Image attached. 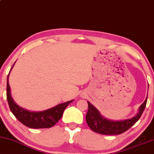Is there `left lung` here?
<instances>
[{
  "mask_svg": "<svg viewBox=\"0 0 154 154\" xmlns=\"http://www.w3.org/2000/svg\"><path fill=\"white\" fill-rule=\"evenodd\" d=\"M147 97L145 102L139 107L138 113L130 119L120 121L110 120L104 118L99 111L93 105L87 101L88 112L86 115V121L91 130L96 133L105 135L121 134L128 130L139 120L146 107Z\"/></svg>",
  "mask_w": 154,
  "mask_h": 154,
  "instance_id": "left-lung-1",
  "label": "left lung"
}]
</instances>
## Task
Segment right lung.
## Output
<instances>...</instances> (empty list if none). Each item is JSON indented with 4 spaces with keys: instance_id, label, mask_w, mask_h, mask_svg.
Here are the masks:
<instances>
[{
    "instance_id": "obj_1",
    "label": "right lung",
    "mask_w": 154,
    "mask_h": 154,
    "mask_svg": "<svg viewBox=\"0 0 154 154\" xmlns=\"http://www.w3.org/2000/svg\"><path fill=\"white\" fill-rule=\"evenodd\" d=\"M14 64L11 70L12 69ZM9 73L7 79V99H8L9 107L15 117L26 127L33 129L49 128L53 127L62 117L65 108L74 100H72L66 103L59 104L56 107L42 112H31L25 109L24 108L18 106L11 97V89L9 84Z\"/></svg>"
}]
</instances>
